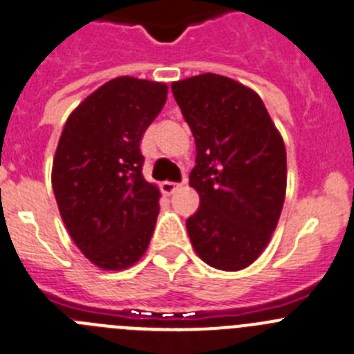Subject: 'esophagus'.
<instances>
[{"instance_id": "34e87169", "label": "esophagus", "mask_w": 354, "mask_h": 354, "mask_svg": "<svg viewBox=\"0 0 354 354\" xmlns=\"http://www.w3.org/2000/svg\"><path fill=\"white\" fill-rule=\"evenodd\" d=\"M178 187H180V185L174 183V181H162V185H160L162 192L166 194V196H171V194L176 192Z\"/></svg>"}]
</instances>
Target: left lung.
<instances>
[{
    "mask_svg": "<svg viewBox=\"0 0 354 354\" xmlns=\"http://www.w3.org/2000/svg\"><path fill=\"white\" fill-rule=\"evenodd\" d=\"M174 99L196 140L190 187L199 209L187 220L197 255L220 270L259 259L286 194V150L262 99L232 78L204 73L174 82Z\"/></svg>",
    "mask_w": 354,
    "mask_h": 354,
    "instance_id": "8db88e82",
    "label": "left lung"
}]
</instances>
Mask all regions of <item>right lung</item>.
<instances>
[{
	"label": "right lung",
	"instance_id": "right-lung-1",
	"mask_svg": "<svg viewBox=\"0 0 354 354\" xmlns=\"http://www.w3.org/2000/svg\"><path fill=\"white\" fill-rule=\"evenodd\" d=\"M167 99V85L118 77L69 115L52 167L62 222L80 252L122 270L147 252L160 192L143 178L141 138Z\"/></svg>",
	"mask_w": 354,
	"mask_h": 354
}]
</instances>
